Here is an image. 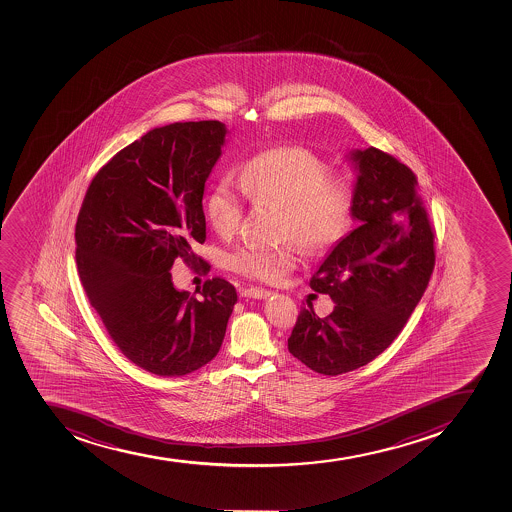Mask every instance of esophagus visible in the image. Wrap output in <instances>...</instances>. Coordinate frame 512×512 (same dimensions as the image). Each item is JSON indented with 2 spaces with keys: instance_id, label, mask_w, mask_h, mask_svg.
<instances>
[{
  "instance_id": "34e87169",
  "label": "esophagus",
  "mask_w": 512,
  "mask_h": 512,
  "mask_svg": "<svg viewBox=\"0 0 512 512\" xmlns=\"http://www.w3.org/2000/svg\"><path fill=\"white\" fill-rule=\"evenodd\" d=\"M270 295H272L270 290H265V288L260 287H249L242 290V297L267 298L270 297Z\"/></svg>"
}]
</instances>
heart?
I'll list each match as a JSON object with an SVG mask.
<instances>
[{"mask_svg":"<svg viewBox=\"0 0 512 512\" xmlns=\"http://www.w3.org/2000/svg\"><path fill=\"white\" fill-rule=\"evenodd\" d=\"M247 200L282 207V235L310 252L338 244L350 229L355 187L345 172L307 147H275L258 152L234 174H225L207 197L210 224L224 237L239 229ZM292 244H247L229 255L232 270L262 282H280L297 265Z\"/></svg>","mask_w":512,"mask_h":512,"instance_id":"obj_1","label":"heart"}]
</instances>
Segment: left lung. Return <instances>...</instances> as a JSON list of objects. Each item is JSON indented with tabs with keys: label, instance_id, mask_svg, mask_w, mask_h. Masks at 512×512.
<instances>
[{
	"label": "left lung",
	"instance_id": "obj_1",
	"mask_svg": "<svg viewBox=\"0 0 512 512\" xmlns=\"http://www.w3.org/2000/svg\"><path fill=\"white\" fill-rule=\"evenodd\" d=\"M358 167L353 217L310 287L335 308L317 317L302 307L288 351L310 370L336 376L375 360L400 335L423 297L436 249L428 212L408 166L376 147L351 152Z\"/></svg>",
	"mask_w": 512,
	"mask_h": 512
}]
</instances>
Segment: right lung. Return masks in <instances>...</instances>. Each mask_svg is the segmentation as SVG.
<instances>
[{
	"mask_svg": "<svg viewBox=\"0 0 512 512\" xmlns=\"http://www.w3.org/2000/svg\"><path fill=\"white\" fill-rule=\"evenodd\" d=\"M225 134L219 121L152 129L99 169L79 209L74 239L86 297L117 348L154 375L207 365L237 303L225 278L205 280L197 300L176 290L171 275L177 258L200 262L192 247L205 242L202 197Z\"/></svg>",
	"mask_w": 512,
	"mask_h": 512,
	"instance_id": "add662e5",
	"label": "right lung"
}]
</instances>
